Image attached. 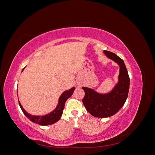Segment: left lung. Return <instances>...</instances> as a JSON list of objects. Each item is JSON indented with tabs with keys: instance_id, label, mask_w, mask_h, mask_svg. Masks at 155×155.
<instances>
[{
	"instance_id": "obj_1",
	"label": "left lung",
	"mask_w": 155,
	"mask_h": 155,
	"mask_svg": "<svg viewBox=\"0 0 155 155\" xmlns=\"http://www.w3.org/2000/svg\"><path fill=\"white\" fill-rule=\"evenodd\" d=\"M105 54L120 66L119 81L110 92L100 94L87 87H82L85 96L82 100L87 110L97 118H107L118 112L124 105L129 90L130 79L123 59L116 54L104 50Z\"/></svg>"
}]
</instances>
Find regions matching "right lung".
<instances>
[{
  "label": "right lung",
  "instance_id": "obj_1",
  "mask_svg": "<svg viewBox=\"0 0 155 155\" xmlns=\"http://www.w3.org/2000/svg\"><path fill=\"white\" fill-rule=\"evenodd\" d=\"M74 90H75V87H72V88H70V90L64 92L59 97L58 105V107L55 108V109L54 111L50 112V114H48L47 115H45V116H32L28 113H27V112L25 110V109H23L22 107L21 106L19 101H18V104H19L21 110H22L23 113H24L27 118L30 120H31L32 122L41 125H51L57 122V121L60 119L63 114L65 102H66V101L68 99V98L72 95Z\"/></svg>",
  "mask_w": 155,
  "mask_h": 155
}]
</instances>
